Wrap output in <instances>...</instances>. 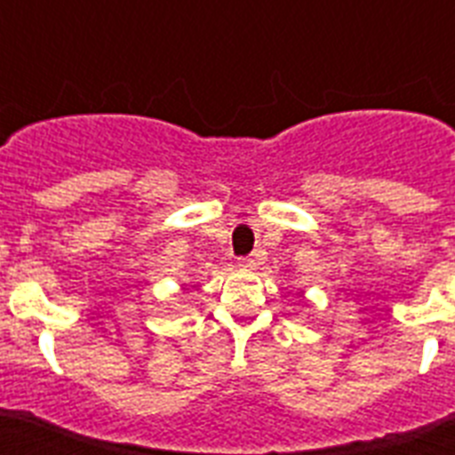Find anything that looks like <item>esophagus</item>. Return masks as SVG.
Here are the masks:
<instances>
[{"mask_svg":"<svg viewBox=\"0 0 455 455\" xmlns=\"http://www.w3.org/2000/svg\"><path fill=\"white\" fill-rule=\"evenodd\" d=\"M255 259L252 257H243V259H239V268H243V271H251V268H255Z\"/></svg>","mask_w":455,"mask_h":455,"instance_id":"1","label":"esophagus"}]
</instances>
